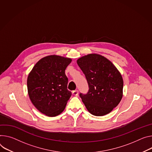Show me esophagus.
I'll use <instances>...</instances> for the list:
<instances>
[{
    "label": "esophagus",
    "instance_id": "1",
    "mask_svg": "<svg viewBox=\"0 0 152 152\" xmlns=\"http://www.w3.org/2000/svg\"><path fill=\"white\" fill-rule=\"evenodd\" d=\"M78 91L77 90H75V91H72V94L75 96H77L78 95Z\"/></svg>",
    "mask_w": 152,
    "mask_h": 152
}]
</instances>
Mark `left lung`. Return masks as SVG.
<instances>
[{
    "instance_id": "8db88e82",
    "label": "left lung",
    "mask_w": 152,
    "mask_h": 152,
    "mask_svg": "<svg viewBox=\"0 0 152 152\" xmlns=\"http://www.w3.org/2000/svg\"><path fill=\"white\" fill-rule=\"evenodd\" d=\"M77 64L89 87L87 94H79L88 111L96 116L111 112L122 98L124 82L120 72L111 61L98 54L82 56Z\"/></svg>"
}]
</instances>
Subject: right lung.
Wrapping results in <instances>:
<instances>
[{
  "instance_id": "right-lung-1",
  "label": "right lung",
  "mask_w": 152,
  "mask_h": 152,
  "mask_svg": "<svg viewBox=\"0 0 152 152\" xmlns=\"http://www.w3.org/2000/svg\"><path fill=\"white\" fill-rule=\"evenodd\" d=\"M72 59L50 55L40 59L27 78L30 99L40 112L53 117L65 108L72 92L67 89L68 78L65 74Z\"/></svg>"
}]
</instances>
